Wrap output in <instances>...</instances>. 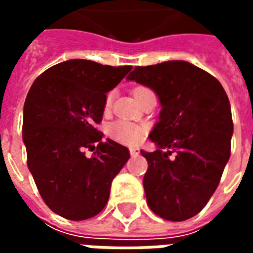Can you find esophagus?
<instances>
[{"mask_svg": "<svg viewBox=\"0 0 253 253\" xmlns=\"http://www.w3.org/2000/svg\"><path fill=\"white\" fill-rule=\"evenodd\" d=\"M128 150H130V156H131V157H135V156L139 154V149L138 148H130Z\"/></svg>", "mask_w": 253, "mask_h": 253, "instance_id": "obj_1", "label": "esophagus"}]
</instances>
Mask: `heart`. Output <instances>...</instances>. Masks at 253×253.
Instances as JSON below:
<instances>
[{
	"instance_id": "heart-1",
	"label": "heart",
	"mask_w": 253,
	"mask_h": 253,
	"mask_svg": "<svg viewBox=\"0 0 253 253\" xmlns=\"http://www.w3.org/2000/svg\"><path fill=\"white\" fill-rule=\"evenodd\" d=\"M145 90H149V89L143 88V86H138V88L134 89V96H138ZM111 100H112V93H108L107 97H105V110H108L111 107ZM110 134L111 137L118 142L125 143V145H137V143L142 141L145 131H143L142 127L135 126V125L128 123V122L118 121L110 126Z\"/></svg>"
}]
</instances>
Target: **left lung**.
<instances>
[{
	"label": "left lung",
	"mask_w": 253,
	"mask_h": 253,
	"mask_svg": "<svg viewBox=\"0 0 253 253\" xmlns=\"http://www.w3.org/2000/svg\"><path fill=\"white\" fill-rule=\"evenodd\" d=\"M127 80L152 89L161 105L149 134L157 150H141L146 202L159 217L186 221L206 206L230 157L228 96L217 78L186 61L137 66Z\"/></svg>",
	"instance_id": "1"
}]
</instances>
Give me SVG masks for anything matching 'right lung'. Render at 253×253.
Returning <instances> with one entry per match:
<instances>
[{
  "mask_svg": "<svg viewBox=\"0 0 253 253\" xmlns=\"http://www.w3.org/2000/svg\"><path fill=\"white\" fill-rule=\"evenodd\" d=\"M131 69L70 59L42 73L27 94L23 141L28 169L44 203L61 217L83 221L99 214L114 177L130 159L126 146L110 138L103 142L96 126L107 93ZM86 148L96 149L93 158L84 156Z\"/></svg>",
  "mask_w": 253,
  "mask_h": 253,
  "instance_id": "1",
  "label": "right lung"
}]
</instances>
